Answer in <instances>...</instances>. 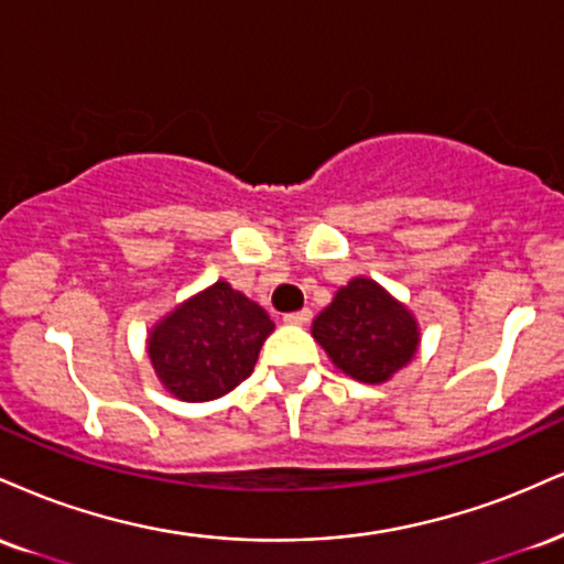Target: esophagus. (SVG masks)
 I'll return each instance as SVG.
<instances>
[{"mask_svg": "<svg viewBox=\"0 0 564 564\" xmlns=\"http://www.w3.org/2000/svg\"><path fill=\"white\" fill-rule=\"evenodd\" d=\"M310 321H312V312L310 310L289 312V315H283V323H286V325H307Z\"/></svg>", "mask_w": 564, "mask_h": 564, "instance_id": "1", "label": "esophagus"}]
</instances>
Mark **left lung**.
I'll return each instance as SVG.
<instances>
[{
	"instance_id": "8db88e82",
	"label": "left lung",
	"mask_w": 564,
	"mask_h": 564,
	"mask_svg": "<svg viewBox=\"0 0 564 564\" xmlns=\"http://www.w3.org/2000/svg\"><path fill=\"white\" fill-rule=\"evenodd\" d=\"M312 338L344 376L376 386L415 359L420 323L381 283L357 275L312 321Z\"/></svg>"
}]
</instances>
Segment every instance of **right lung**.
I'll use <instances>...</instances> for the list:
<instances>
[{"label": "right lung", "mask_w": 564, "mask_h": 564, "mask_svg": "<svg viewBox=\"0 0 564 564\" xmlns=\"http://www.w3.org/2000/svg\"><path fill=\"white\" fill-rule=\"evenodd\" d=\"M275 323L228 281L196 291L147 334V355L162 389L181 402H213L252 376Z\"/></svg>", "instance_id": "obj_1"}]
</instances>
